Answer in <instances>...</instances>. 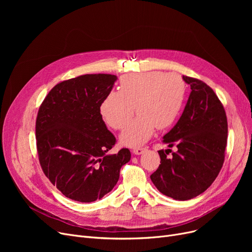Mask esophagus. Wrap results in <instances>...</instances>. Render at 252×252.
<instances>
[{
    "label": "esophagus",
    "mask_w": 252,
    "mask_h": 252,
    "mask_svg": "<svg viewBox=\"0 0 252 252\" xmlns=\"http://www.w3.org/2000/svg\"><path fill=\"white\" fill-rule=\"evenodd\" d=\"M144 151H145V148H142V147H139V148H135V149H133V153H134V154H136V155H140V154H142Z\"/></svg>",
    "instance_id": "esophagus-1"
}]
</instances>
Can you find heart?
Returning <instances> with one entry per match:
<instances>
[{
  "instance_id": "heart-1",
  "label": "heart",
  "mask_w": 252,
  "mask_h": 252,
  "mask_svg": "<svg viewBox=\"0 0 252 252\" xmlns=\"http://www.w3.org/2000/svg\"><path fill=\"white\" fill-rule=\"evenodd\" d=\"M186 85L177 73L149 71L126 74L119 79V92H110L100 105V113L110 127L122 129L134 113L121 141L129 147L140 146L152 136L155 126L164 129L174 125L185 99Z\"/></svg>"
}]
</instances>
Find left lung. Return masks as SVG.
I'll return each instance as SVG.
<instances>
[{
  "instance_id": "left-lung-1",
  "label": "left lung",
  "mask_w": 252,
  "mask_h": 252,
  "mask_svg": "<svg viewBox=\"0 0 252 252\" xmlns=\"http://www.w3.org/2000/svg\"><path fill=\"white\" fill-rule=\"evenodd\" d=\"M191 93L177 125L163 137L168 147L159 150L160 164L150 176L155 187L176 200L203 193L221 169L227 147L228 122L214 90L198 78L183 76Z\"/></svg>"
}]
</instances>
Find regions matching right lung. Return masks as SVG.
Returning a JSON list of instances; mask_svg holds the SVG:
<instances>
[{
    "label": "right lung",
    "instance_id": "add662e5",
    "mask_svg": "<svg viewBox=\"0 0 252 252\" xmlns=\"http://www.w3.org/2000/svg\"><path fill=\"white\" fill-rule=\"evenodd\" d=\"M116 76L85 74L57 84L38 108L36 151L45 176L67 198L93 202L109 193L119 171L129 161L123 148L107 155L116 143L106 127L100 105Z\"/></svg>",
    "mask_w": 252,
    "mask_h": 252
}]
</instances>
